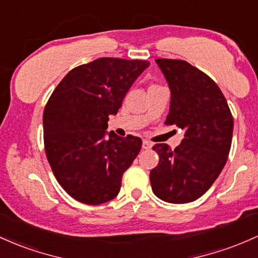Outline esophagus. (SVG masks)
I'll return each instance as SVG.
<instances>
[{
	"instance_id": "34e87169",
	"label": "esophagus",
	"mask_w": 258,
	"mask_h": 258,
	"mask_svg": "<svg viewBox=\"0 0 258 258\" xmlns=\"http://www.w3.org/2000/svg\"><path fill=\"white\" fill-rule=\"evenodd\" d=\"M142 147H143V149H151L152 148V143L149 142V141L144 140L143 143H142Z\"/></svg>"
}]
</instances>
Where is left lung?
<instances>
[{"instance_id": "1", "label": "left lung", "mask_w": 258, "mask_h": 258, "mask_svg": "<svg viewBox=\"0 0 258 258\" xmlns=\"http://www.w3.org/2000/svg\"><path fill=\"white\" fill-rule=\"evenodd\" d=\"M171 90L165 123L183 130L180 146L157 143L159 164L152 169V189L169 203L196 201L213 185L228 160L234 118L216 82L188 62L157 58Z\"/></svg>"}]
</instances>
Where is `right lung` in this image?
<instances>
[{
  "mask_svg": "<svg viewBox=\"0 0 258 258\" xmlns=\"http://www.w3.org/2000/svg\"><path fill=\"white\" fill-rule=\"evenodd\" d=\"M144 60L101 57L71 70L55 88L42 115L46 158L61 187L84 205H101L118 195L122 175L142 140L109 132Z\"/></svg>",
  "mask_w": 258,
  "mask_h": 258,
  "instance_id": "1",
  "label": "right lung"
}]
</instances>
